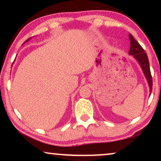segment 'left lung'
Here are the masks:
<instances>
[{
    "label": "left lung",
    "mask_w": 161,
    "mask_h": 161,
    "mask_svg": "<svg viewBox=\"0 0 161 161\" xmlns=\"http://www.w3.org/2000/svg\"><path fill=\"white\" fill-rule=\"evenodd\" d=\"M129 38L130 40V49L129 50V54L132 55L135 58L142 67L145 77H146L147 82L149 86V92L150 93L153 90V78L151 75L150 67H149V62L148 57L144 50L143 49L140 44L133 38V36L130 34Z\"/></svg>",
    "instance_id": "1"
}]
</instances>
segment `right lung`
<instances>
[{"label": "right lung", "mask_w": 161, "mask_h": 161, "mask_svg": "<svg viewBox=\"0 0 161 161\" xmlns=\"http://www.w3.org/2000/svg\"><path fill=\"white\" fill-rule=\"evenodd\" d=\"M29 39H27V40H26L25 42H27V41H28V40H29Z\"/></svg>", "instance_id": "add662e5"}]
</instances>
